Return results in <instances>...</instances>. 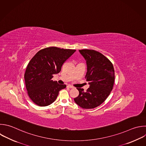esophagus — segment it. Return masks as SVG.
<instances>
[{
	"label": "esophagus",
	"mask_w": 146,
	"mask_h": 146,
	"mask_svg": "<svg viewBox=\"0 0 146 146\" xmlns=\"http://www.w3.org/2000/svg\"><path fill=\"white\" fill-rule=\"evenodd\" d=\"M67 87L68 88H74V87L72 86H71V85H68Z\"/></svg>",
	"instance_id": "1"
}]
</instances>
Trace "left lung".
<instances>
[{"label": "left lung", "instance_id": "left-lung-1", "mask_svg": "<svg viewBox=\"0 0 146 146\" xmlns=\"http://www.w3.org/2000/svg\"><path fill=\"white\" fill-rule=\"evenodd\" d=\"M87 65L86 79L90 87L86 92L77 88L79 95L75 103L84 109L94 108L102 104L113 89L115 71L111 61L100 52L93 50H80Z\"/></svg>", "mask_w": 146, "mask_h": 146}]
</instances>
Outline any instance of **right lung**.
Here are the masks:
<instances>
[{"mask_svg":"<svg viewBox=\"0 0 146 146\" xmlns=\"http://www.w3.org/2000/svg\"><path fill=\"white\" fill-rule=\"evenodd\" d=\"M75 50L49 47L39 51L29 63L25 74L27 94L31 100L39 106L52 103L59 92L66 87L53 81V75L60 72L65 62Z\"/></svg>","mask_w":146,"mask_h":146,"instance_id":"1","label":"right lung"}]
</instances>
